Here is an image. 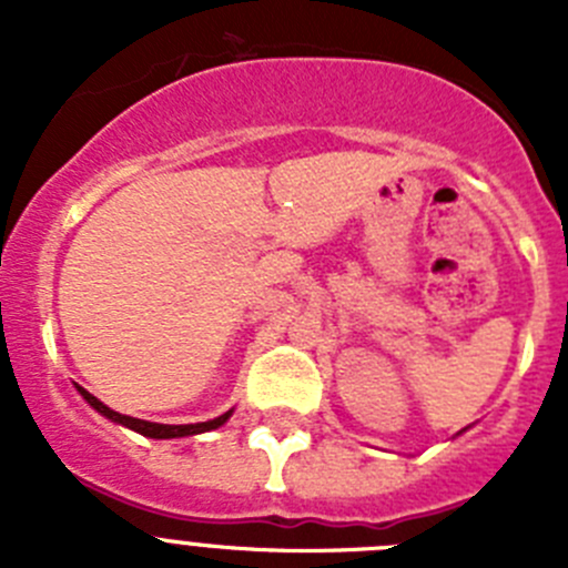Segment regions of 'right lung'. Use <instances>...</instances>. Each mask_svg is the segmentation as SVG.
Masks as SVG:
<instances>
[{
	"mask_svg": "<svg viewBox=\"0 0 568 568\" xmlns=\"http://www.w3.org/2000/svg\"><path fill=\"white\" fill-rule=\"evenodd\" d=\"M79 395H82L84 400H88L93 409H97L99 415H104L108 420H113V424H122L128 426V429H133V433L144 435V438H155V440H170V438H187V435H202V433H210V429H219V426H224L230 420V415H233V409L224 415H219V418L213 420H202V424H153V420H142V418H130V415H122V413H113L108 404H102V400L97 398V395H90L84 386H79Z\"/></svg>",
	"mask_w": 568,
	"mask_h": 568,
	"instance_id": "add662e5",
	"label": "right lung"
}]
</instances>
